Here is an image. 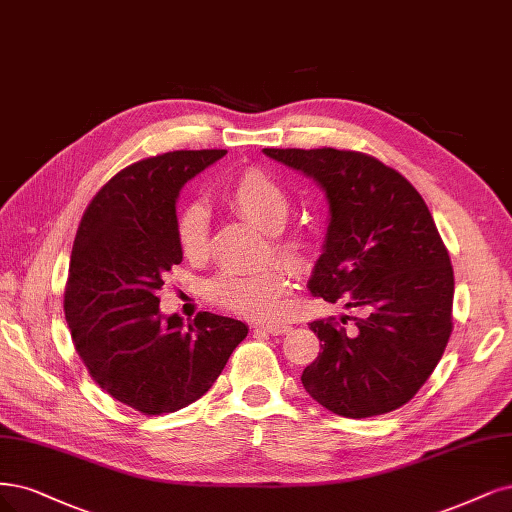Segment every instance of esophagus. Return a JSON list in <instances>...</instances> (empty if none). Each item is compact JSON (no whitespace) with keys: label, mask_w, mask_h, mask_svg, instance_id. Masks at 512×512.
<instances>
[{"label":"esophagus","mask_w":512,"mask_h":512,"mask_svg":"<svg viewBox=\"0 0 512 512\" xmlns=\"http://www.w3.org/2000/svg\"><path fill=\"white\" fill-rule=\"evenodd\" d=\"M258 330H264L269 334H288L292 328L288 324H273V322H267V324H258L256 326Z\"/></svg>","instance_id":"esophagus-1"}]
</instances>
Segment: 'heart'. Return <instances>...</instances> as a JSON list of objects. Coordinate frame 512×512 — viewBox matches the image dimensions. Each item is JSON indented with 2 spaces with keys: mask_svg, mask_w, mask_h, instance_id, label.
<instances>
[{
  "mask_svg": "<svg viewBox=\"0 0 512 512\" xmlns=\"http://www.w3.org/2000/svg\"><path fill=\"white\" fill-rule=\"evenodd\" d=\"M224 203L235 214L256 224L260 231L275 235V254L296 273L311 267L315 245L305 235H279L284 231L292 203L286 188L260 169H245L224 188ZM175 239L186 258H203L207 254L209 220L207 209L201 203H188L175 218ZM288 288L286 271L281 267H267L260 271L239 273L222 271L209 279L205 288L207 298L214 305L239 313L252 320L273 317L281 307V296Z\"/></svg>",
  "mask_w": 512,
  "mask_h": 512,
  "instance_id": "heart-1",
  "label": "heart"
}]
</instances>
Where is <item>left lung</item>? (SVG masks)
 Returning a JSON list of instances; mask_svg holds the SVG:
<instances>
[{"label": "left lung", "mask_w": 512, "mask_h": 512, "mask_svg": "<svg viewBox=\"0 0 512 512\" xmlns=\"http://www.w3.org/2000/svg\"><path fill=\"white\" fill-rule=\"evenodd\" d=\"M262 152L309 175L328 201L322 256L307 288L362 313L354 332L311 322L322 354L303 370L305 390L351 419L402 407L428 381L451 334L453 269L428 205L396 169L362 152Z\"/></svg>", "instance_id": "left-lung-1"}]
</instances>
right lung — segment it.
<instances>
[{
  "label": "right lung",
  "instance_id": "add662e5",
  "mask_svg": "<svg viewBox=\"0 0 512 512\" xmlns=\"http://www.w3.org/2000/svg\"><path fill=\"white\" fill-rule=\"evenodd\" d=\"M226 150H175L129 165L105 184L78 226L65 286V320L101 390L146 415L199 400L248 337L233 317L203 311L184 324L158 292L173 264L182 186Z\"/></svg>",
  "mask_w": 512,
  "mask_h": 512
}]
</instances>
